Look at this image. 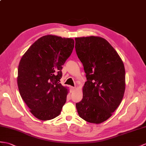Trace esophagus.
Segmentation results:
<instances>
[{
	"instance_id": "34e87169",
	"label": "esophagus",
	"mask_w": 146,
	"mask_h": 146,
	"mask_svg": "<svg viewBox=\"0 0 146 146\" xmlns=\"http://www.w3.org/2000/svg\"><path fill=\"white\" fill-rule=\"evenodd\" d=\"M76 90V87H73V86H71V90H72V91H74Z\"/></svg>"
}]
</instances>
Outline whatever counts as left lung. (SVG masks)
Returning a JSON list of instances; mask_svg holds the SVG:
<instances>
[{
    "instance_id": "1",
    "label": "left lung",
    "mask_w": 146,
    "mask_h": 146,
    "mask_svg": "<svg viewBox=\"0 0 146 146\" xmlns=\"http://www.w3.org/2000/svg\"><path fill=\"white\" fill-rule=\"evenodd\" d=\"M75 49L87 80L83 99L76 104L78 113L89 123H101L112 116L123 98V62L111 44L100 36L75 38Z\"/></svg>"
}]
</instances>
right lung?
<instances>
[{
  "label": "right lung",
  "mask_w": 146,
  "mask_h": 146,
  "mask_svg": "<svg viewBox=\"0 0 146 146\" xmlns=\"http://www.w3.org/2000/svg\"><path fill=\"white\" fill-rule=\"evenodd\" d=\"M73 38L47 35L29 47L20 61L17 84L23 100L37 119H52L62 111L68 90L60 83L62 66L72 54Z\"/></svg>",
  "instance_id": "right-lung-1"
}]
</instances>
